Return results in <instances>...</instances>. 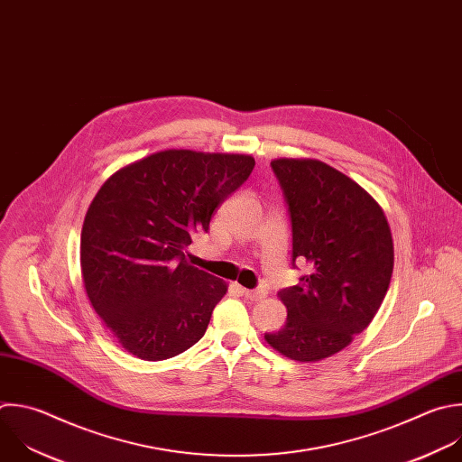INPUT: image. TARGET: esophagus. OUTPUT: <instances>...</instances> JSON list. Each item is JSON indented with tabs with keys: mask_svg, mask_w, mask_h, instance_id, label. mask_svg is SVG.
<instances>
[{
	"mask_svg": "<svg viewBox=\"0 0 462 462\" xmlns=\"http://www.w3.org/2000/svg\"><path fill=\"white\" fill-rule=\"evenodd\" d=\"M241 291H243V295L246 297V299H250V300H261L264 295H266V291L264 290H248V288H241Z\"/></svg>",
	"mask_w": 462,
	"mask_h": 462,
	"instance_id": "34e87169",
	"label": "esophagus"
}]
</instances>
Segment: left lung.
Listing matches in <instances>:
<instances>
[{
  "label": "left lung",
  "instance_id": "1",
  "mask_svg": "<svg viewBox=\"0 0 462 462\" xmlns=\"http://www.w3.org/2000/svg\"><path fill=\"white\" fill-rule=\"evenodd\" d=\"M291 223V264L310 273L277 295L286 323L264 334L281 356L316 363L348 346L375 318L393 272V241L379 203L318 160H273Z\"/></svg>",
  "mask_w": 462,
  "mask_h": 462
}]
</instances>
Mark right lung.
I'll use <instances>...</instances> for the list:
<instances>
[{"label":"right lung","instance_id":"add662e5","mask_svg":"<svg viewBox=\"0 0 462 462\" xmlns=\"http://www.w3.org/2000/svg\"><path fill=\"white\" fill-rule=\"evenodd\" d=\"M245 153L163 150L112 174L85 216L81 273L92 309L117 343L163 361L207 332L226 282L185 250L252 174Z\"/></svg>","mask_w":462,"mask_h":462}]
</instances>
